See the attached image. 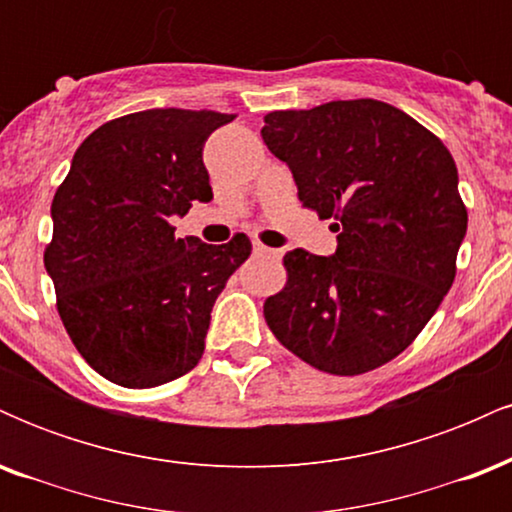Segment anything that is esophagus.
<instances>
[{
  "label": "esophagus",
  "mask_w": 512,
  "mask_h": 512,
  "mask_svg": "<svg viewBox=\"0 0 512 512\" xmlns=\"http://www.w3.org/2000/svg\"><path fill=\"white\" fill-rule=\"evenodd\" d=\"M252 252H255L257 257H267V260H272V257H279V250L267 248V245H262V243H252Z\"/></svg>",
  "instance_id": "34e87169"
}]
</instances>
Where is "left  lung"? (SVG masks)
<instances>
[{
  "label": "left lung",
  "mask_w": 512,
  "mask_h": 512,
  "mask_svg": "<svg viewBox=\"0 0 512 512\" xmlns=\"http://www.w3.org/2000/svg\"><path fill=\"white\" fill-rule=\"evenodd\" d=\"M267 149L291 168L303 207L334 219L337 252L284 255L289 279L264 301L286 349L358 375L419 337L455 281L467 209L433 132L373 98L264 115Z\"/></svg>",
  "instance_id": "left-lung-1"
}]
</instances>
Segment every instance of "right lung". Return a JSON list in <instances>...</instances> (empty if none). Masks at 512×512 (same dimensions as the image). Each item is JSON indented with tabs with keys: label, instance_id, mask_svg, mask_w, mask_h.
Masks as SVG:
<instances>
[{
	"label": "right lung",
	"instance_id": "add662e5",
	"mask_svg": "<svg viewBox=\"0 0 512 512\" xmlns=\"http://www.w3.org/2000/svg\"><path fill=\"white\" fill-rule=\"evenodd\" d=\"M236 115L154 108L105 122L81 142L52 199L45 248L64 330L110 383L144 390L204 354L211 308L250 257V238H175L173 216L211 202L204 142Z\"/></svg>",
	"mask_w": 512,
	"mask_h": 512
}]
</instances>
